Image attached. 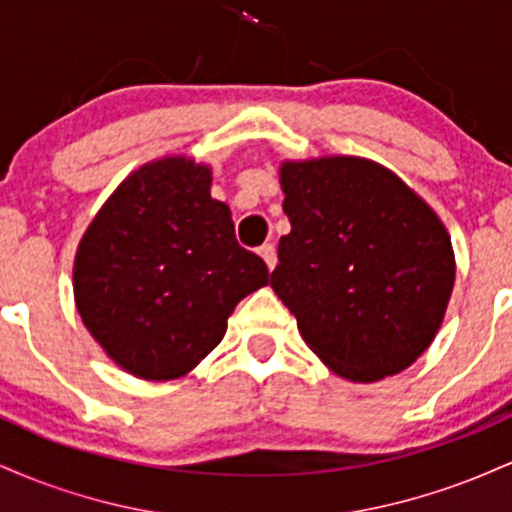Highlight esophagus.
<instances>
[{
  "label": "esophagus",
  "instance_id": "34e87169",
  "mask_svg": "<svg viewBox=\"0 0 512 512\" xmlns=\"http://www.w3.org/2000/svg\"><path fill=\"white\" fill-rule=\"evenodd\" d=\"M260 257H262L264 262H267L269 269H274L276 267V248H274V243H264L262 248H260Z\"/></svg>",
  "mask_w": 512,
  "mask_h": 512
}]
</instances>
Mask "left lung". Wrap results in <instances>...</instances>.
Here are the masks:
<instances>
[{"label":"left lung","instance_id":"8db88e82","mask_svg":"<svg viewBox=\"0 0 512 512\" xmlns=\"http://www.w3.org/2000/svg\"><path fill=\"white\" fill-rule=\"evenodd\" d=\"M289 236L269 284L305 344L351 383L409 368L455 284L443 221L392 170L358 156L284 161Z\"/></svg>","mask_w":512,"mask_h":512}]
</instances>
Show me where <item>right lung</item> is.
<instances>
[{
  "instance_id": "add662e5",
  "label": "right lung",
  "mask_w": 512,
  "mask_h": 512,
  "mask_svg": "<svg viewBox=\"0 0 512 512\" xmlns=\"http://www.w3.org/2000/svg\"><path fill=\"white\" fill-rule=\"evenodd\" d=\"M269 284L240 248L211 168L166 156L134 170L86 228L74 301L91 337L127 373L175 380L216 349L233 308Z\"/></svg>"
}]
</instances>
